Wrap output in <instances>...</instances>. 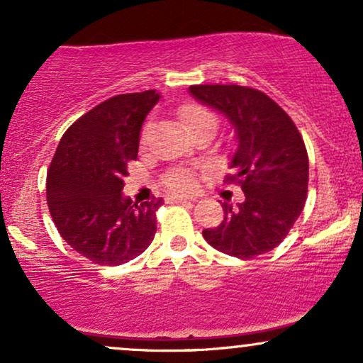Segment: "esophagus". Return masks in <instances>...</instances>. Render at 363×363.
<instances>
[{"mask_svg": "<svg viewBox=\"0 0 363 363\" xmlns=\"http://www.w3.org/2000/svg\"><path fill=\"white\" fill-rule=\"evenodd\" d=\"M168 201L170 203H188V201H196V196H170L168 198Z\"/></svg>", "mask_w": 363, "mask_h": 363, "instance_id": "esophagus-1", "label": "esophagus"}]
</instances>
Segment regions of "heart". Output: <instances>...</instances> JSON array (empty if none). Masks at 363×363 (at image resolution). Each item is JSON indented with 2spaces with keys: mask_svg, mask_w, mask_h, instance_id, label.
<instances>
[{
  "mask_svg": "<svg viewBox=\"0 0 363 363\" xmlns=\"http://www.w3.org/2000/svg\"><path fill=\"white\" fill-rule=\"evenodd\" d=\"M180 117L183 125L186 127V130L193 133L200 128H213L216 132L218 127V121L213 113L208 111V108L198 106V104H186L180 108ZM148 138V125L143 128L142 132V143H145ZM167 186L170 188L173 191H190L195 188L196 180L195 175L191 172L186 170H178L173 172L170 175L167 177Z\"/></svg>",
  "mask_w": 363,
  "mask_h": 363,
  "instance_id": "obj_1",
  "label": "heart"
}]
</instances>
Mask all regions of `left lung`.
<instances>
[{
	"label": "left lung",
	"instance_id": "obj_1",
	"mask_svg": "<svg viewBox=\"0 0 363 363\" xmlns=\"http://www.w3.org/2000/svg\"><path fill=\"white\" fill-rule=\"evenodd\" d=\"M190 96L223 113L235 130L230 168L245 201L223 203L225 220L203 238L225 255L251 259L279 245L304 210L309 158L291 117L264 92L241 86H191Z\"/></svg>",
	"mask_w": 363,
	"mask_h": 363
}]
</instances>
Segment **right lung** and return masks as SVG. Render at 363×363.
Here are the masks:
<instances>
[{"label":"right lung","instance_id":"obj_1","mask_svg":"<svg viewBox=\"0 0 363 363\" xmlns=\"http://www.w3.org/2000/svg\"><path fill=\"white\" fill-rule=\"evenodd\" d=\"M160 101L157 91L121 94L72 123L48 172V206L62 240L101 266L140 256L157 233L163 200L132 203L123 177L137 160L142 125Z\"/></svg>","mask_w":363,"mask_h":363}]
</instances>
